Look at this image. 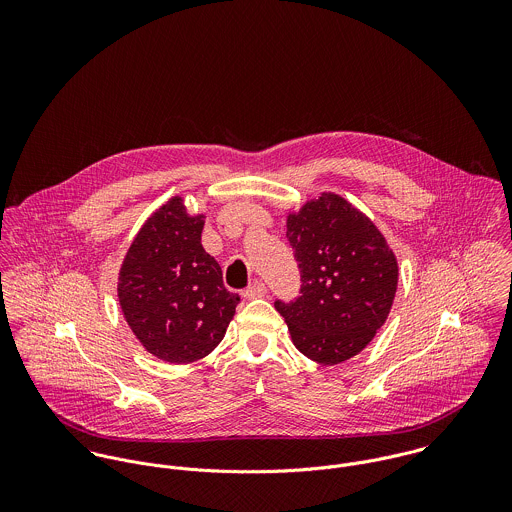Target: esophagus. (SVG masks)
Here are the masks:
<instances>
[{
	"label": "esophagus",
	"instance_id": "obj_1",
	"mask_svg": "<svg viewBox=\"0 0 512 512\" xmlns=\"http://www.w3.org/2000/svg\"><path fill=\"white\" fill-rule=\"evenodd\" d=\"M268 292V288H266V284L262 282V280H256V282H252L248 288H246V292L244 295L248 297V299H256V297H264Z\"/></svg>",
	"mask_w": 512,
	"mask_h": 512
}]
</instances>
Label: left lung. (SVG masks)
<instances>
[{"label":"left lung","mask_w":512,"mask_h":512,"mask_svg":"<svg viewBox=\"0 0 512 512\" xmlns=\"http://www.w3.org/2000/svg\"><path fill=\"white\" fill-rule=\"evenodd\" d=\"M299 295L276 299L293 345L307 359L339 365L361 353L384 325L398 264L378 228L333 193L288 217Z\"/></svg>","instance_id":"1"}]
</instances>
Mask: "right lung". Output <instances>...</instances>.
I'll return each mask as SVG.
<instances>
[{"instance_id": "obj_1", "label": "right lung", "mask_w": 512, "mask_h": 512, "mask_svg": "<svg viewBox=\"0 0 512 512\" xmlns=\"http://www.w3.org/2000/svg\"><path fill=\"white\" fill-rule=\"evenodd\" d=\"M203 224L173 197L146 220L118 278L134 335L151 355L175 365L207 357L240 301L224 288L219 262L201 244Z\"/></svg>"}]
</instances>
